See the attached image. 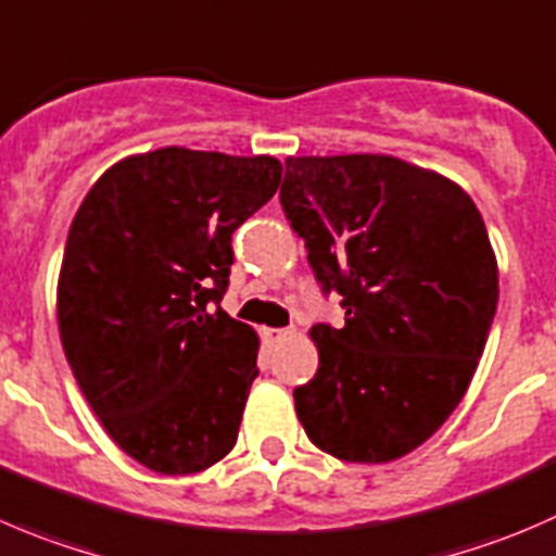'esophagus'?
I'll list each match as a JSON object with an SVG mask.
<instances>
[{"instance_id": "obj_1", "label": "esophagus", "mask_w": 556, "mask_h": 556, "mask_svg": "<svg viewBox=\"0 0 556 556\" xmlns=\"http://www.w3.org/2000/svg\"><path fill=\"white\" fill-rule=\"evenodd\" d=\"M291 334V329H265V338L267 343H280V340H286Z\"/></svg>"}]
</instances>
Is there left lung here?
<instances>
[{
	"label": "left lung",
	"mask_w": 556,
	"mask_h": 556,
	"mask_svg": "<svg viewBox=\"0 0 556 556\" xmlns=\"http://www.w3.org/2000/svg\"><path fill=\"white\" fill-rule=\"evenodd\" d=\"M280 205L343 327L316 324L294 389L313 446L343 463L419 448L465 397L497 311V262L470 197L392 156L286 159Z\"/></svg>",
	"instance_id": "left-lung-1"
}]
</instances>
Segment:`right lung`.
I'll use <instances>...</instances> for the list:
<instances>
[{
	"instance_id": "1",
	"label": "right lung",
	"mask_w": 556,
	"mask_h": 556,
	"mask_svg": "<svg viewBox=\"0 0 556 556\" xmlns=\"http://www.w3.org/2000/svg\"><path fill=\"white\" fill-rule=\"evenodd\" d=\"M278 159L159 148L80 202L59 276V332L108 435L148 470L189 476L232 452L254 329L222 311L232 235L273 200Z\"/></svg>"
}]
</instances>
